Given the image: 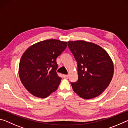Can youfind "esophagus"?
Masks as SVG:
<instances>
[{"instance_id": "1", "label": "esophagus", "mask_w": 128, "mask_h": 128, "mask_svg": "<svg viewBox=\"0 0 128 128\" xmlns=\"http://www.w3.org/2000/svg\"><path fill=\"white\" fill-rule=\"evenodd\" d=\"M63 77L65 78L68 79L69 78V76L67 75V74H64V75H63Z\"/></svg>"}]
</instances>
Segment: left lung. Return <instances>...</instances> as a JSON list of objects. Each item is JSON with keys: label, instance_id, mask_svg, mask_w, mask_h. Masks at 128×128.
<instances>
[{"label": "left lung", "instance_id": "8db88e82", "mask_svg": "<svg viewBox=\"0 0 128 128\" xmlns=\"http://www.w3.org/2000/svg\"><path fill=\"white\" fill-rule=\"evenodd\" d=\"M69 48L77 62L78 81L70 82L73 90L85 99L101 94L111 82L114 66L102 47L85 40L68 41Z\"/></svg>", "mask_w": 128, "mask_h": 128}]
</instances>
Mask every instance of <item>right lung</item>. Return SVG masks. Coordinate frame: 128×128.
<instances>
[{"mask_svg": "<svg viewBox=\"0 0 128 128\" xmlns=\"http://www.w3.org/2000/svg\"><path fill=\"white\" fill-rule=\"evenodd\" d=\"M66 46V42L47 40L30 46L23 54L19 64V77L34 96L45 98L57 90L62 78L56 71V58Z\"/></svg>", "mask_w": 128, "mask_h": 128, "instance_id": "add662e5", "label": "right lung"}]
</instances>
